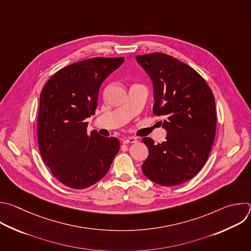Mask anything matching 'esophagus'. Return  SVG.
Here are the masks:
<instances>
[{"label": "esophagus", "instance_id": "obj_1", "mask_svg": "<svg viewBox=\"0 0 251 251\" xmlns=\"http://www.w3.org/2000/svg\"><path fill=\"white\" fill-rule=\"evenodd\" d=\"M122 141H123V144H134V143H137V139L134 138V137L124 138Z\"/></svg>", "mask_w": 251, "mask_h": 251}]
</instances>
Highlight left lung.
<instances>
[{
  "mask_svg": "<svg viewBox=\"0 0 251 251\" xmlns=\"http://www.w3.org/2000/svg\"><path fill=\"white\" fill-rule=\"evenodd\" d=\"M152 81L154 115L162 116L166 141H142L149 155L143 174L162 186H176L194 177L206 163L215 134V99L205 79L190 66L163 53L136 56Z\"/></svg>",
  "mask_w": 251,
  "mask_h": 251,
  "instance_id": "8db88e82",
  "label": "left lung"
}]
</instances>
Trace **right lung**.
I'll use <instances>...</instances> for the list:
<instances>
[{
	"mask_svg": "<svg viewBox=\"0 0 251 251\" xmlns=\"http://www.w3.org/2000/svg\"><path fill=\"white\" fill-rule=\"evenodd\" d=\"M124 61L96 57L55 73L40 95L37 140L41 156L64 185L83 189L109 171L120 143L96 130L88 134L86 119L96 113L103 80Z\"/></svg>",
	"mask_w": 251,
	"mask_h": 251,
	"instance_id": "add662e5",
	"label": "right lung"
}]
</instances>
